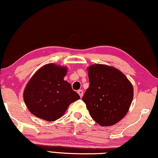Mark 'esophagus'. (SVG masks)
I'll list each match as a JSON object with an SVG mask.
<instances>
[{
    "label": "esophagus",
    "instance_id": "obj_1",
    "mask_svg": "<svg viewBox=\"0 0 158 158\" xmlns=\"http://www.w3.org/2000/svg\"><path fill=\"white\" fill-rule=\"evenodd\" d=\"M77 93H78V94H79V96H80L81 98L83 96V90H82V89H79V90L77 91Z\"/></svg>",
    "mask_w": 158,
    "mask_h": 158
}]
</instances>
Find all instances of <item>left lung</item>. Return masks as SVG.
<instances>
[{
    "mask_svg": "<svg viewBox=\"0 0 158 158\" xmlns=\"http://www.w3.org/2000/svg\"><path fill=\"white\" fill-rule=\"evenodd\" d=\"M89 85L82 98L91 117L101 126L125 117L133 101V86L115 68L95 64L88 68Z\"/></svg>",
    "mask_w": 158,
    "mask_h": 158,
    "instance_id": "8db88e82",
    "label": "left lung"
}]
</instances>
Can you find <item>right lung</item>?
Here are the masks:
<instances>
[{"label": "right lung", "instance_id": "right-lung-1", "mask_svg": "<svg viewBox=\"0 0 158 158\" xmlns=\"http://www.w3.org/2000/svg\"><path fill=\"white\" fill-rule=\"evenodd\" d=\"M67 69L47 64L38 70L24 91V101L29 111L39 118L55 121L60 118L69 106L80 98L71 84L63 78Z\"/></svg>", "mask_w": 158, "mask_h": 158}]
</instances>
